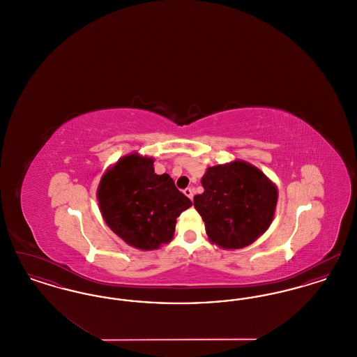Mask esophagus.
Instances as JSON below:
<instances>
[{"label": "esophagus", "mask_w": 357, "mask_h": 357, "mask_svg": "<svg viewBox=\"0 0 357 357\" xmlns=\"http://www.w3.org/2000/svg\"><path fill=\"white\" fill-rule=\"evenodd\" d=\"M183 192H185V195H186V197H188V198L192 201V197H194V190H192V188L187 187V188L183 190Z\"/></svg>", "instance_id": "obj_1"}]
</instances>
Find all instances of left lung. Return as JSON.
Wrapping results in <instances>:
<instances>
[{
    "label": "left lung",
    "instance_id": "8db88e82",
    "mask_svg": "<svg viewBox=\"0 0 357 357\" xmlns=\"http://www.w3.org/2000/svg\"><path fill=\"white\" fill-rule=\"evenodd\" d=\"M204 191L194 197L210 241L222 249L253 243L271 226L278 191L262 171L243 162L208 167Z\"/></svg>",
    "mask_w": 357,
    "mask_h": 357
}]
</instances>
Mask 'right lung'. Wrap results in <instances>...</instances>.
Masks as SVG:
<instances>
[{
  "label": "right lung",
  "instance_id": "1",
  "mask_svg": "<svg viewBox=\"0 0 357 357\" xmlns=\"http://www.w3.org/2000/svg\"><path fill=\"white\" fill-rule=\"evenodd\" d=\"M102 218L126 243L140 250L169 243L176 218L191 206L169 174L158 175L153 158L130 153L102 175L98 188Z\"/></svg>",
  "mask_w": 357,
  "mask_h": 357
}]
</instances>
